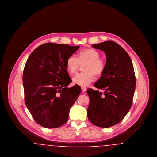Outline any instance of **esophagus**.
Instances as JSON below:
<instances>
[{"mask_svg": "<svg viewBox=\"0 0 157 157\" xmlns=\"http://www.w3.org/2000/svg\"><path fill=\"white\" fill-rule=\"evenodd\" d=\"M81 89H82L83 92H85V91H86V90H87V88L85 86H81Z\"/></svg>", "mask_w": 157, "mask_h": 157, "instance_id": "1", "label": "esophagus"}]
</instances>
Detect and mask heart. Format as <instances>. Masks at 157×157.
Returning <instances> with one entry per match:
<instances>
[{"mask_svg": "<svg viewBox=\"0 0 157 157\" xmlns=\"http://www.w3.org/2000/svg\"><path fill=\"white\" fill-rule=\"evenodd\" d=\"M76 59L73 56H69L66 62V68L68 74L74 75L79 69L80 65H83L81 74L75 75L72 78L75 85L86 86L93 81L94 75L99 76L104 72L106 63L100 58V53L92 48H87L79 52Z\"/></svg>", "mask_w": 157, "mask_h": 157, "instance_id": "1", "label": "heart"}]
</instances>
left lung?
<instances>
[{"mask_svg":"<svg viewBox=\"0 0 157 157\" xmlns=\"http://www.w3.org/2000/svg\"><path fill=\"white\" fill-rule=\"evenodd\" d=\"M106 56L104 72L94 84L98 90L86 92L90 97L87 109L90 122L97 127L109 128L120 122L129 111L134 95L136 79L128 53L113 41L94 44Z\"/></svg>","mask_w":157,"mask_h":157,"instance_id":"obj_1","label":"left lung"}]
</instances>
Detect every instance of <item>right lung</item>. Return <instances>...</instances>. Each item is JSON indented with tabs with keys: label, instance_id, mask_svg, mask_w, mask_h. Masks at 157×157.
Returning <instances> with one entry per match:
<instances>
[{
	"label": "right lung",
	"instance_id": "1",
	"mask_svg": "<svg viewBox=\"0 0 157 157\" xmlns=\"http://www.w3.org/2000/svg\"><path fill=\"white\" fill-rule=\"evenodd\" d=\"M79 47L46 43L36 48L26 61L23 73L25 102L42 127L56 128L67 122L81 88L78 85L67 88L72 80L66 62Z\"/></svg>",
	"mask_w": 157,
	"mask_h": 157
}]
</instances>
